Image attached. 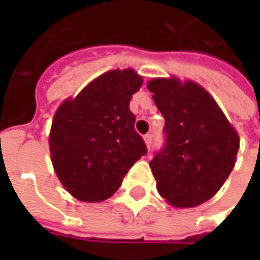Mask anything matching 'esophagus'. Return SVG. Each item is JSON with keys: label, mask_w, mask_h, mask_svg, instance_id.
Segmentation results:
<instances>
[{"label": "esophagus", "mask_w": 260, "mask_h": 260, "mask_svg": "<svg viewBox=\"0 0 260 260\" xmlns=\"http://www.w3.org/2000/svg\"><path fill=\"white\" fill-rule=\"evenodd\" d=\"M143 141H145V143H146L147 149H150V146H152V135H150V134L145 135L143 136Z\"/></svg>", "instance_id": "obj_1"}]
</instances>
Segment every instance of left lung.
Listing matches in <instances>:
<instances>
[{"instance_id": "1", "label": "left lung", "mask_w": 260, "mask_h": 260, "mask_svg": "<svg viewBox=\"0 0 260 260\" xmlns=\"http://www.w3.org/2000/svg\"><path fill=\"white\" fill-rule=\"evenodd\" d=\"M166 119V146L150 161L160 196L180 209L212 199L233 171L240 136L212 94L177 76L147 82Z\"/></svg>"}]
</instances>
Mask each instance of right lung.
I'll return each instance as SVG.
<instances>
[{"label":"right lung","mask_w":260,"mask_h":260,"mask_svg":"<svg viewBox=\"0 0 260 260\" xmlns=\"http://www.w3.org/2000/svg\"><path fill=\"white\" fill-rule=\"evenodd\" d=\"M142 83L135 69H111L57 108L48 135L50 156L59 182L75 199H108L146 154L129 111Z\"/></svg>","instance_id":"1"}]
</instances>
